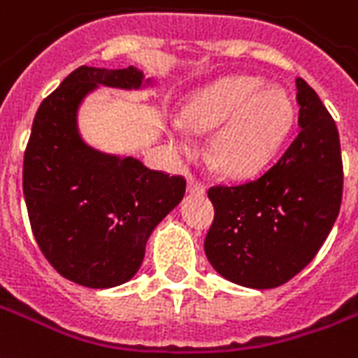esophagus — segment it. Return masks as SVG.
<instances>
[{
  "label": "esophagus",
  "instance_id": "34e87169",
  "mask_svg": "<svg viewBox=\"0 0 358 358\" xmlns=\"http://www.w3.org/2000/svg\"><path fill=\"white\" fill-rule=\"evenodd\" d=\"M187 191L191 195H204V185L195 178L187 180Z\"/></svg>",
  "mask_w": 358,
  "mask_h": 358
}]
</instances>
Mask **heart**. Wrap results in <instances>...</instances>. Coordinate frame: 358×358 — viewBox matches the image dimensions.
Instances as JSON below:
<instances>
[{"mask_svg":"<svg viewBox=\"0 0 358 358\" xmlns=\"http://www.w3.org/2000/svg\"><path fill=\"white\" fill-rule=\"evenodd\" d=\"M294 122V105L280 86L261 76H225L199 90L182 110V122L169 125V141L182 154L193 148L189 131L208 133V157L215 171L250 178L274 159Z\"/></svg>","mask_w":358,"mask_h":358,"instance_id":"obj_1","label":"heart"}]
</instances>
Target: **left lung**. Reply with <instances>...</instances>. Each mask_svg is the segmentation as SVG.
Wrapping results in <instances>:
<instances>
[{"label": "left lung", "mask_w": 358, "mask_h": 358, "mask_svg": "<svg viewBox=\"0 0 358 358\" xmlns=\"http://www.w3.org/2000/svg\"><path fill=\"white\" fill-rule=\"evenodd\" d=\"M296 135L257 180L208 189L214 223L204 253L214 270L242 287L289 282L323 245L342 204L343 169L334 120L319 95L296 78Z\"/></svg>", "instance_id": "1"}]
</instances>
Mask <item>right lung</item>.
Listing matches in <instances>:
<instances>
[{"instance_id": "obj_1", "label": "right lung", "mask_w": 358, "mask_h": 358, "mask_svg": "<svg viewBox=\"0 0 358 358\" xmlns=\"http://www.w3.org/2000/svg\"><path fill=\"white\" fill-rule=\"evenodd\" d=\"M152 84L133 65H82L35 114L22 174L31 231L58 274L84 287L129 282L143 264L150 234L184 199L182 176L92 148L78 131L82 101L99 86L141 90Z\"/></svg>"}]
</instances>
